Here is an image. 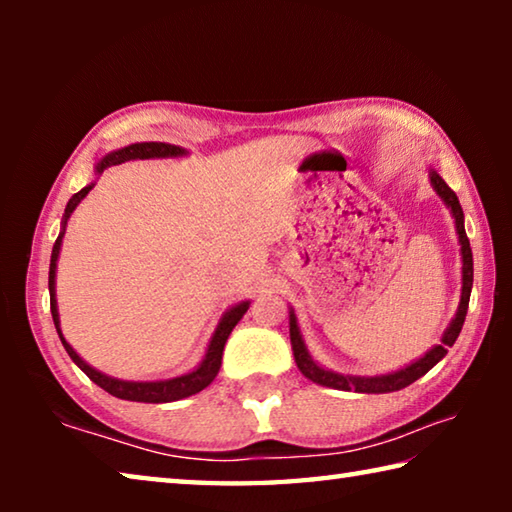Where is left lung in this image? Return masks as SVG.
Segmentation results:
<instances>
[{
    "label": "left lung",
    "mask_w": 512,
    "mask_h": 512,
    "mask_svg": "<svg viewBox=\"0 0 512 512\" xmlns=\"http://www.w3.org/2000/svg\"><path fill=\"white\" fill-rule=\"evenodd\" d=\"M431 176V185L436 189L438 196L447 203L449 210H452L454 219H456V232H458V241H461V255H463V293H461V305H458L456 318L452 320V325L447 327V332L443 336V343L436 345V348L429 350L422 359H418L411 366H406L397 372H391V375H379V377H350V375H339V372L325 370L320 368L314 359L309 357V352L305 348V341H302L300 329L296 323V314L289 311V334H291V348H293V357H296V363L302 375L307 379L316 381L320 386H329L336 388V391H357V393H393L400 391V388H406L413 384L415 379H420L422 375L436 366V363L445 357L447 348H452L456 343L458 334H461L463 323H465V314H467V305H470V293H472V280H474V264H472V248H470V239L465 235V225H463V207L458 203V196L452 192L443 178L438 176L436 171H429Z\"/></svg>",
    "instance_id": "left-lung-1"
}]
</instances>
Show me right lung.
<instances>
[{
  "instance_id": "right-lung-1",
  "label": "right lung",
  "mask_w": 512,
  "mask_h": 512,
  "mask_svg": "<svg viewBox=\"0 0 512 512\" xmlns=\"http://www.w3.org/2000/svg\"><path fill=\"white\" fill-rule=\"evenodd\" d=\"M185 151L180 149V146H173V144H164V142H140V144H131V146H124V149H119L115 153L106 155L99 162L97 171L101 173L103 169L112 167V164H121L126 160H149V158H173V155H183ZM92 189V185L83 187L81 192H76L72 198H69V203L65 207V219H63V232H60L54 250H51V264H49V302H51V316H54V325H56V332L60 336V341H63L65 350L72 361L79 366L85 375H88L94 384L101 386L103 391L119 397V400H131V402H151V404H160V402H176V400H183V397H189L194 393H201L205 386H210L216 372L221 368V357H223V345L228 341V336L235 325L241 320V316L248 311L250 302H241V305L232 307L228 314L221 318L219 327H216V332L212 336L210 345H207V354L201 366L196 370L187 372L183 377H173V379H164V381H121V379H112L108 375H103V372L94 370L92 366H88L79 354L72 350V345H69L63 334H60V327H58V309H56V262H58V253H60V241H63L65 235V223L69 219V214L74 212V207L79 205L88 192Z\"/></svg>"
}]
</instances>
